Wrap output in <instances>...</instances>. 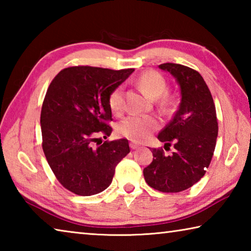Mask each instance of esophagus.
I'll list each match as a JSON object with an SVG mask.
<instances>
[{"label": "esophagus", "mask_w": 251, "mask_h": 251, "mask_svg": "<svg viewBox=\"0 0 251 251\" xmlns=\"http://www.w3.org/2000/svg\"><path fill=\"white\" fill-rule=\"evenodd\" d=\"M130 148L131 150H136V148H138L139 147V144H137L136 142H130Z\"/></svg>", "instance_id": "esophagus-1"}]
</instances>
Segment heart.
Returning a JSON list of instances; mask_svg holds the SVG:
<instances>
[{"label": "heart", "mask_w": 251, "mask_h": 251, "mask_svg": "<svg viewBox=\"0 0 251 251\" xmlns=\"http://www.w3.org/2000/svg\"><path fill=\"white\" fill-rule=\"evenodd\" d=\"M138 85L151 97H159L167 91V82L164 76L156 71H146L139 76ZM108 106L114 114H121L124 108V97L122 86L116 87L108 96ZM158 121L151 115H129L117 124L118 134L142 142L158 127Z\"/></svg>", "instance_id": "1"}]
</instances>
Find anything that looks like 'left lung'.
Instances as JSON below:
<instances>
[{
    "label": "left lung",
    "mask_w": 251,
    "mask_h": 251,
    "mask_svg": "<svg viewBox=\"0 0 251 251\" xmlns=\"http://www.w3.org/2000/svg\"><path fill=\"white\" fill-rule=\"evenodd\" d=\"M159 69L169 72L180 86L179 107L157 136L165 146L174 143L175 151L167 156L163 148H152L154 158L143 173L151 188L179 193L201 180L209 167L218 135L217 115L209 88L197 71L174 63Z\"/></svg>",
    "instance_id": "8db88e82"
}]
</instances>
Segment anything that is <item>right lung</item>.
Listing matches in <instances>:
<instances>
[{
    "mask_svg": "<svg viewBox=\"0 0 251 251\" xmlns=\"http://www.w3.org/2000/svg\"><path fill=\"white\" fill-rule=\"evenodd\" d=\"M71 66L50 82L41 110L42 147L56 179L79 196L103 192L117 164L129 152L128 141H105L112 133L108 96L133 73Z\"/></svg>",
    "mask_w": 251,
    "mask_h": 251,
    "instance_id": "add662e5",
    "label": "right lung"
}]
</instances>
